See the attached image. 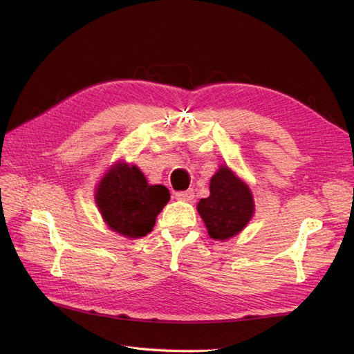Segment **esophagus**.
<instances>
[{
    "label": "esophagus",
    "instance_id": "obj_1",
    "mask_svg": "<svg viewBox=\"0 0 354 354\" xmlns=\"http://www.w3.org/2000/svg\"><path fill=\"white\" fill-rule=\"evenodd\" d=\"M194 196H195V192L192 190V189H189V190H183V192H177V194H176V198H177V199H180V201H186V202H189V201L194 199Z\"/></svg>",
    "mask_w": 354,
    "mask_h": 354
}]
</instances>
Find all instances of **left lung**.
<instances>
[{
  "label": "left lung",
  "instance_id": "obj_1",
  "mask_svg": "<svg viewBox=\"0 0 354 354\" xmlns=\"http://www.w3.org/2000/svg\"><path fill=\"white\" fill-rule=\"evenodd\" d=\"M209 196L198 203V212L212 239L226 241L238 234L254 214V201L242 180L227 167H221L212 176Z\"/></svg>",
  "mask_w": 354,
  "mask_h": 354
}]
</instances>
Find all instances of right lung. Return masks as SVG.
<instances>
[{"label": "right lung", "mask_w": 354, "mask_h": 354, "mask_svg": "<svg viewBox=\"0 0 354 354\" xmlns=\"http://www.w3.org/2000/svg\"><path fill=\"white\" fill-rule=\"evenodd\" d=\"M169 201L162 185H147L136 165L116 164L103 177L95 192V202L108 226L127 238H142L151 233L156 216Z\"/></svg>", "instance_id": "1"}]
</instances>
